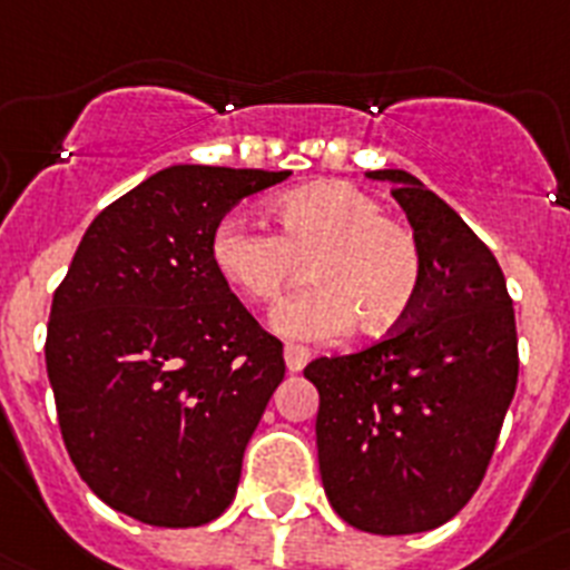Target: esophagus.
I'll return each instance as SVG.
<instances>
[{
    "label": "esophagus",
    "instance_id": "esophagus-1",
    "mask_svg": "<svg viewBox=\"0 0 570 570\" xmlns=\"http://www.w3.org/2000/svg\"><path fill=\"white\" fill-rule=\"evenodd\" d=\"M284 361H286V370H289V373H301V370L306 367V361H309V350L301 344H286Z\"/></svg>",
    "mask_w": 570,
    "mask_h": 570
}]
</instances>
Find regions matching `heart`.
<instances>
[{
  "label": "heart",
  "mask_w": 570,
  "mask_h": 570,
  "mask_svg": "<svg viewBox=\"0 0 570 570\" xmlns=\"http://www.w3.org/2000/svg\"><path fill=\"white\" fill-rule=\"evenodd\" d=\"M269 215L275 232L244 217L220 220L212 264L255 306L278 304L306 264L313 284L278 309L281 335L326 341L353 324L361 335H384L407 321L422 292V246L370 191L346 180L309 183L281 195Z\"/></svg>",
  "instance_id": "heart-1"
}]
</instances>
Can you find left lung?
<instances>
[{
  "instance_id": "left-lung-1",
  "label": "left lung",
  "mask_w": 570,
  "mask_h": 570,
  "mask_svg": "<svg viewBox=\"0 0 570 570\" xmlns=\"http://www.w3.org/2000/svg\"><path fill=\"white\" fill-rule=\"evenodd\" d=\"M393 183L424 257L413 313L353 355L315 358L321 482L358 531L399 537L456 517L482 484L519 375L517 318L497 257L402 168Z\"/></svg>"
}]
</instances>
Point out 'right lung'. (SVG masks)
<instances>
[{"instance_id": "1", "label": "right lung", "mask_w": 570, "mask_h": 570, "mask_svg": "<svg viewBox=\"0 0 570 570\" xmlns=\"http://www.w3.org/2000/svg\"><path fill=\"white\" fill-rule=\"evenodd\" d=\"M289 171L168 166L94 217L53 292L46 367L73 468L114 511L197 528L229 508L284 344L212 264V232Z\"/></svg>"}]
</instances>
